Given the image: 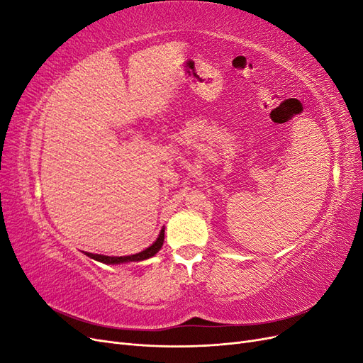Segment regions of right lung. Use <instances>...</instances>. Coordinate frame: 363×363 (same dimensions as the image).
<instances>
[{
	"label": "right lung",
	"instance_id": "obj_1",
	"mask_svg": "<svg viewBox=\"0 0 363 363\" xmlns=\"http://www.w3.org/2000/svg\"><path fill=\"white\" fill-rule=\"evenodd\" d=\"M163 239H164V230L162 228V232L159 235V238L156 239V242L152 244L151 247H148L147 250L138 252V255H131V256H121V257H111V256H101V255H92V252H86L87 256L98 260L107 263V265H113V263H123V262H139V260H145L148 257H152L156 252L162 248L163 245Z\"/></svg>",
	"mask_w": 363,
	"mask_h": 363
}]
</instances>
